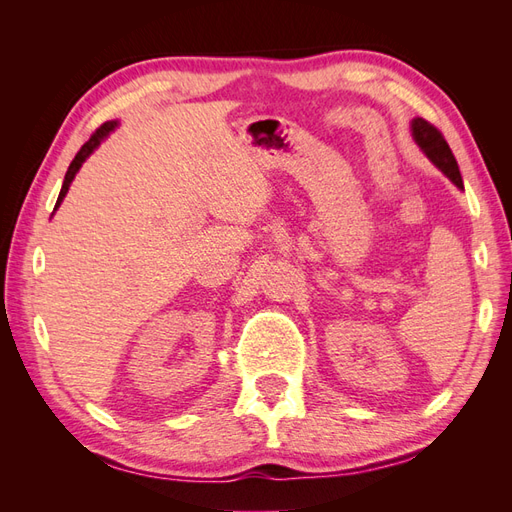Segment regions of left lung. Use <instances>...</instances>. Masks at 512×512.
Here are the masks:
<instances>
[{"label":"left lung","mask_w":512,"mask_h":512,"mask_svg":"<svg viewBox=\"0 0 512 512\" xmlns=\"http://www.w3.org/2000/svg\"><path fill=\"white\" fill-rule=\"evenodd\" d=\"M410 132H412L414 143L429 158V162L438 170H442V173L451 179L459 190H463V181H461L457 160L453 156L451 147H448V143L444 141V136L440 134V130L433 128L431 123L425 121L423 117H414L410 121Z\"/></svg>","instance_id":"left-lung-1"}]
</instances>
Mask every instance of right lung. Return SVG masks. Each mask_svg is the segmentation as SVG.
I'll use <instances>...</instances> for the list:
<instances>
[{"label": "right lung", "mask_w": 512, "mask_h": 512, "mask_svg": "<svg viewBox=\"0 0 512 512\" xmlns=\"http://www.w3.org/2000/svg\"><path fill=\"white\" fill-rule=\"evenodd\" d=\"M119 126L117 121H106V123H102V126L91 134V138L89 141L81 147V151L76 153L74 156V160H72V164L68 166V173H66V179H64V185H61V192H59V198H57V205H55V211H57V207L64 203V198H66V194H68V190H70V185H72V181H74V177H76V173H79L81 170V166L85 164V160L91 156V153H94L100 145H102V141H106L108 136H111V132L115 130Z\"/></svg>", "instance_id": "add662e5"}]
</instances>
